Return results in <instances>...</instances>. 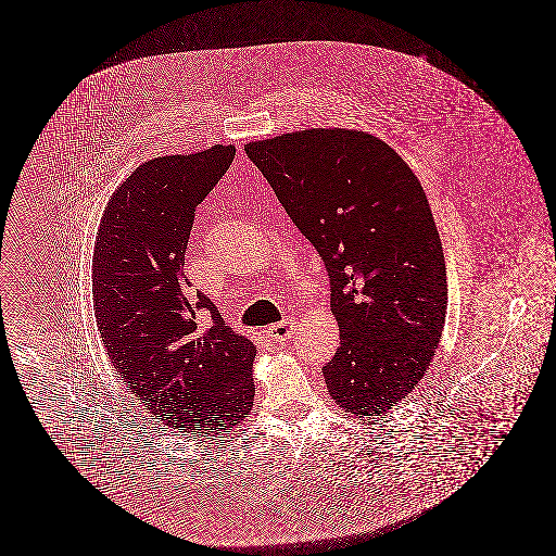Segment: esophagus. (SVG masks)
<instances>
[{"instance_id": "34e87169", "label": "esophagus", "mask_w": 556, "mask_h": 556, "mask_svg": "<svg viewBox=\"0 0 556 556\" xmlns=\"http://www.w3.org/2000/svg\"><path fill=\"white\" fill-rule=\"evenodd\" d=\"M293 332H295V320H291V318L281 320L279 324H273V326H269V330H267L270 340H277V342L293 337Z\"/></svg>"}]
</instances>
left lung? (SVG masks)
<instances>
[{"label":"left lung","instance_id":"1","mask_svg":"<svg viewBox=\"0 0 556 556\" xmlns=\"http://www.w3.org/2000/svg\"><path fill=\"white\" fill-rule=\"evenodd\" d=\"M287 216L324 261L340 346L321 367L358 418L402 402L428 369L446 318V267L426 193L383 140L314 128L249 142Z\"/></svg>","mask_w":556,"mask_h":556}]
</instances>
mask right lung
Masks as SVG:
<instances>
[{
    "instance_id": "add662e5",
    "label": "right lung",
    "mask_w": 556,
    "mask_h": 556,
    "mask_svg": "<svg viewBox=\"0 0 556 556\" xmlns=\"http://www.w3.org/2000/svg\"><path fill=\"white\" fill-rule=\"evenodd\" d=\"M235 154L216 144L135 168L105 205L93 251V307L114 369L156 420L198 437L230 430L254 402L253 342L189 291L184 270L195 207ZM203 311L210 329L197 321Z\"/></svg>"
}]
</instances>
